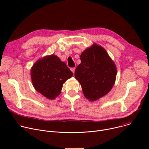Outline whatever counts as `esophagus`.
<instances>
[{"label": "esophagus", "mask_w": 149, "mask_h": 149, "mask_svg": "<svg viewBox=\"0 0 149 149\" xmlns=\"http://www.w3.org/2000/svg\"><path fill=\"white\" fill-rule=\"evenodd\" d=\"M75 70V68H71V71L73 73H74Z\"/></svg>", "instance_id": "obj_1"}]
</instances>
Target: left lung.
<instances>
[{"mask_svg":"<svg viewBox=\"0 0 149 149\" xmlns=\"http://www.w3.org/2000/svg\"><path fill=\"white\" fill-rule=\"evenodd\" d=\"M81 62L75 77L80 83L84 96L91 101L105 95L114 85L117 68L107 51L96 44L80 55Z\"/></svg>","mask_w":149,"mask_h":149,"instance_id":"obj_1","label":"left lung"}]
</instances>
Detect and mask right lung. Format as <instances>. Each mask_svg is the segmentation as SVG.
<instances>
[{
  "label": "right lung",
  "mask_w": 149,
  "mask_h": 149,
  "mask_svg": "<svg viewBox=\"0 0 149 149\" xmlns=\"http://www.w3.org/2000/svg\"><path fill=\"white\" fill-rule=\"evenodd\" d=\"M72 75L65 63L53 54L38 60L31 71L34 88L49 100L60 94L63 84Z\"/></svg>",
  "instance_id": "obj_1"
}]
</instances>
